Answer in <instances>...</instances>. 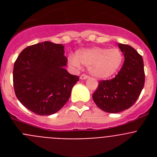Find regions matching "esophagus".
Instances as JSON below:
<instances>
[{
	"instance_id": "1",
	"label": "esophagus",
	"mask_w": 157,
	"mask_h": 157,
	"mask_svg": "<svg viewBox=\"0 0 157 157\" xmlns=\"http://www.w3.org/2000/svg\"><path fill=\"white\" fill-rule=\"evenodd\" d=\"M89 78V75H87L86 74H82L81 75V76H80V78L81 79H86V78Z\"/></svg>"
}]
</instances>
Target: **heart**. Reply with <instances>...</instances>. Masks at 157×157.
Masks as SVG:
<instances>
[{"instance_id":"obj_1","label":"heart","mask_w":157,"mask_h":157,"mask_svg":"<svg viewBox=\"0 0 157 157\" xmlns=\"http://www.w3.org/2000/svg\"><path fill=\"white\" fill-rule=\"evenodd\" d=\"M123 59V54L119 48L93 47L79 49L76 56H70L69 62L76 68H80L81 63L89 67L93 75L99 78H106L117 71Z\"/></svg>"}]
</instances>
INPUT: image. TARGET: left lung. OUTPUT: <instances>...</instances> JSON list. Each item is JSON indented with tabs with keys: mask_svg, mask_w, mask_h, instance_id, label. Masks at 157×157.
<instances>
[{
	"mask_svg": "<svg viewBox=\"0 0 157 157\" xmlns=\"http://www.w3.org/2000/svg\"><path fill=\"white\" fill-rule=\"evenodd\" d=\"M125 59L116 77L99 81L93 94L98 108L109 113H117L132 106L139 98L145 84L142 56L133 47L119 44Z\"/></svg>",
	"mask_w": 157,
	"mask_h": 157,
	"instance_id": "8db88e82",
	"label": "left lung"
}]
</instances>
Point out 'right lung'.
I'll return each instance as SVG.
<instances>
[{
	"label": "right lung",
	"mask_w": 157,
	"mask_h": 157,
	"mask_svg": "<svg viewBox=\"0 0 157 157\" xmlns=\"http://www.w3.org/2000/svg\"><path fill=\"white\" fill-rule=\"evenodd\" d=\"M63 45L44 41L25 48L14 63L16 98L34 113L48 116L67 103L79 77L64 68Z\"/></svg>",
	"instance_id": "obj_1"
}]
</instances>
